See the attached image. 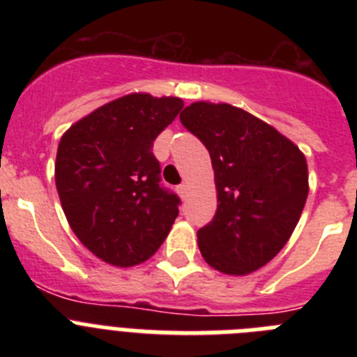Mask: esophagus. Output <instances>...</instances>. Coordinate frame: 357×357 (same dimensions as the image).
Returning <instances> with one entry per match:
<instances>
[{
    "mask_svg": "<svg viewBox=\"0 0 357 357\" xmlns=\"http://www.w3.org/2000/svg\"><path fill=\"white\" fill-rule=\"evenodd\" d=\"M176 191H178V195H181L182 198H185L188 197V184H181L176 188Z\"/></svg>",
    "mask_w": 357,
    "mask_h": 357,
    "instance_id": "esophagus-1",
    "label": "esophagus"
}]
</instances>
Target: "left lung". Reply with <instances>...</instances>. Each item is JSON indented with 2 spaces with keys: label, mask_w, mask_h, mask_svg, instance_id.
I'll return each instance as SVG.
<instances>
[{
  "label": "left lung",
  "mask_w": 357,
  "mask_h": 357,
  "mask_svg": "<svg viewBox=\"0 0 357 357\" xmlns=\"http://www.w3.org/2000/svg\"><path fill=\"white\" fill-rule=\"evenodd\" d=\"M209 150L218 209L198 230L202 257L229 275L272 261L295 230L307 198V162L273 127L229 103L198 102L181 114Z\"/></svg>",
  "instance_id": "8db88e82"
}]
</instances>
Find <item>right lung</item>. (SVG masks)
<instances>
[{
    "mask_svg": "<svg viewBox=\"0 0 357 357\" xmlns=\"http://www.w3.org/2000/svg\"><path fill=\"white\" fill-rule=\"evenodd\" d=\"M181 98L128 94L75 123L59 143L56 191L77 238L114 266L150 259L178 216L160 184L153 141L181 112Z\"/></svg>",
    "mask_w": 357,
    "mask_h": 357,
    "instance_id": "1",
    "label": "right lung"
}]
</instances>
